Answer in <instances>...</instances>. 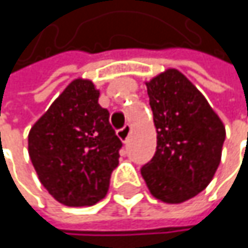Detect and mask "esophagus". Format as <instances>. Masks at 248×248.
<instances>
[{
	"label": "esophagus",
	"mask_w": 248,
	"mask_h": 248,
	"mask_svg": "<svg viewBox=\"0 0 248 248\" xmlns=\"http://www.w3.org/2000/svg\"><path fill=\"white\" fill-rule=\"evenodd\" d=\"M130 124H124L122 129H119L118 130V136L124 140V142H127V139H129V135H130Z\"/></svg>",
	"instance_id": "esophagus-1"
}]
</instances>
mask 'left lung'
<instances>
[{
	"mask_svg": "<svg viewBox=\"0 0 248 248\" xmlns=\"http://www.w3.org/2000/svg\"><path fill=\"white\" fill-rule=\"evenodd\" d=\"M156 152L140 168L151 194L179 204L207 188L221 161L225 127L201 92L175 69L146 83Z\"/></svg>",
	"mask_w": 248,
	"mask_h": 248,
	"instance_id": "8db88e82",
	"label": "left lung"
}]
</instances>
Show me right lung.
Instances as JSON below:
<instances>
[{
	"mask_svg": "<svg viewBox=\"0 0 248 248\" xmlns=\"http://www.w3.org/2000/svg\"><path fill=\"white\" fill-rule=\"evenodd\" d=\"M90 80L76 78L28 133V154L43 186L69 207L93 205L119 165L121 139Z\"/></svg>",
	"mask_w": 248,
	"mask_h": 248,
	"instance_id": "right-lung-1",
	"label": "right lung"
}]
</instances>
